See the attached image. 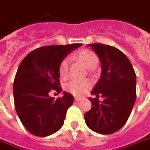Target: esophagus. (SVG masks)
<instances>
[{
	"label": "esophagus",
	"mask_w": 150,
	"mask_h": 150,
	"mask_svg": "<svg viewBox=\"0 0 150 150\" xmlns=\"http://www.w3.org/2000/svg\"><path fill=\"white\" fill-rule=\"evenodd\" d=\"M74 100L76 101V102H79V101L82 100V98H78V97H76V98H74Z\"/></svg>",
	"instance_id": "1"
}]
</instances>
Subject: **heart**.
Segmentation results:
<instances>
[{
    "label": "heart",
    "mask_w": 150,
    "mask_h": 150,
    "mask_svg": "<svg viewBox=\"0 0 150 150\" xmlns=\"http://www.w3.org/2000/svg\"><path fill=\"white\" fill-rule=\"evenodd\" d=\"M75 58L83 62L87 67L91 69L96 67L98 63V57L91 50L84 49L78 52L75 55ZM68 70H69V62L68 59L65 58L62 61L59 66V75L61 78H66L67 77ZM93 83L89 79L72 80L66 84L65 89L73 95L80 97V96H83L90 89Z\"/></svg>",
    "instance_id": "obj_1"
}]
</instances>
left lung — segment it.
I'll use <instances>...</instances> for the list:
<instances>
[{
  "label": "left lung",
  "instance_id": "left-lung-1",
  "mask_svg": "<svg viewBox=\"0 0 150 150\" xmlns=\"http://www.w3.org/2000/svg\"><path fill=\"white\" fill-rule=\"evenodd\" d=\"M99 57L100 79L92 91V108L84 114L90 129L111 134L127 122L136 100V75L129 58L118 48L100 43L88 44ZM104 101H99V96Z\"/></svg>",
  "mask_w": 150,
  "mask_h": 150
}]
</instances>
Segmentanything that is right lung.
<instances>
[{"instance_id": "right-lung-1", "label": "right lung", "mask_w": 150, "mask_h": 150, "mask_svg": "<svg viewBox=\"0 0 150 150\" xmlns=\"http://www.w3.org/2000/svg\"><path fill=\"white\" fill-rule=\"evenodd\" d=\"M81 45L42 47L26 55L21 62L13 84L15 107L22 124L33 135H51L63 125L73 96L64 92L62 98L54 99L49 93L62 92L60 63Z\"/></svg>"}]
</instances>
